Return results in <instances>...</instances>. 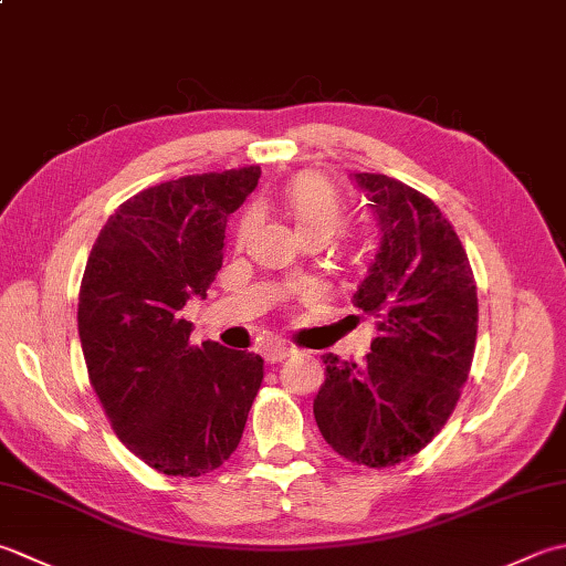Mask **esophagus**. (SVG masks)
I'll return each instance as SVG.
<instances>
[{
	"label": "esophagus",
	"instance_id": "esophagus-1",
	"mask_svg": "<svg viewBox=\"0 0 566 566\" xmlns=\"http://www.w3.org/2000/svg\"><path fill=\"white\" fill-rule=\"evenodd\" d=\"M292 348H286V346H282V343H274V346H268L262 350V356H264V363H270V365H274V363H282V360H286L292 356Z\"/></svg>",
	"mask_w": 566,
	"mask_h": 566
}]
</instances>
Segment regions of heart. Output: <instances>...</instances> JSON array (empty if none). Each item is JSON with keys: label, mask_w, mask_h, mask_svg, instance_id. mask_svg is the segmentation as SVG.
I'll list each match as a JSON object with an SVG mask.
<instances>
[{"label": "heart", "mask_w": 566, "mask_h": 566, "mask_svg": "<svg viewBox=\"0 0 566 566\" xmlns=\"http://www.w3.org/2000/svg\"><path fill=\"white\" fill-rule=\"evenodd\" d=\"M284 208L292 216L298 238H324L328 240L346 220L336 188L321 176H302L284 193ZM252 216L245 218L242 228H250Z\"/></svg>", "instance_id": "1"}]
</instances>
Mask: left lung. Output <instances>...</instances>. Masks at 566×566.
Segmentation results:
<instances>
[{
	"label": "left lung",
	"mask_w": 566,
	"mask_h": 566,
	"mask_svg": "<svg viewBox=\"0 0 566 566\" xmlns=\"http://www.w3.org/2000/svg\"><path fill=\"white\" fill-rule=\"evenodd\" d=\"M368 198L380 242L353 294L378 318L365 363L326 353L314 400L321 434L343 459L395 467L447 424L469 380L479 296L457 230L431 198L385 174L350 176Z\"/></svg>",
	"instance_id": "8db88e82"
}]
</instances>
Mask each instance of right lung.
Instances as JSON below:
<instances>
[{
  "label": "right lung",
  "mask_w": 566,
  "mask_h": 566,
  "mask_svg": "<svg viewBox=\"0 0 566 566\" xmlns=\"http://www.w3.org/2000/svg\"><path fill=\"white\" fill-rule=\"evenodd\" d=\"M260 166L144 188L99 230L77 296L91 385L115 434L166 475H203L238 449L262 385V358L216 340L191 346L181 308L206 298L230 213Z\"/></svg>",
  "instance_id": "right-lung-1"
}]
</instances>
